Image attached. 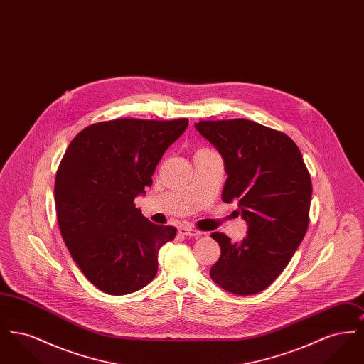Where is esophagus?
<instances>
[{
  "label": "esophagus",
  "instance_id": "1",
  "mask_svg": "<svg viewBox=\"0 0 364 364\" xmlns=\"http://www.w3.org/2000/svg\"><path fill=\"white\" fill-rule=\"evenodd\" d=\"M178 233L181 236H190V237H199L200 236V232H198V230H195L192 228H188V226L178 228Z\"/></svg>",
  "mask_w": 364,
  "mask_h": 364
}]
</instances>
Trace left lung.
Instances as JSON below:
<instances>
[{
    "label": "left lung",
    "mask_w": 364,
    "mask_h": 364,
    "mask_svg": "<svg viewBox=\"0 0 364 364\" xmlns=\"http://www.w3.org/2000/svg\"><path fill=\"white\" fill-rule=\"evenodd\" d=\"M196 131L221 154L223 200H237L248 225L242 242L213 233L221 257L211 279L240 296L266 289L287 267L309 228L311 178L294 140L245 119L199 122Z\"/></svg>",
    "instance_id": "8db88e82"
}]
</instances>
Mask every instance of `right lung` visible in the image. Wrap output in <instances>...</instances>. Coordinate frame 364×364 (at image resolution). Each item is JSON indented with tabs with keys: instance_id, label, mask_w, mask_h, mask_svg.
<instances>
[{
	"instance_id": "obj_1",
	"label": "right lung",
	"mask_w": 364,
	"mask_h": 364,
	"mask_svg": "<svg viewBox=\"0 0 364 364\" xmlns=\"http://www.w3.org/2000/svg\"><path fill=\"white\" fill-rule=\"evenodd\" d=\"M187 127V119L97 122L73 138L60 162L54 202L61 236L105 294H132L156 277L158 251L177 229L153 224L134 200Z\"/></svg>"
}]
</instances>
